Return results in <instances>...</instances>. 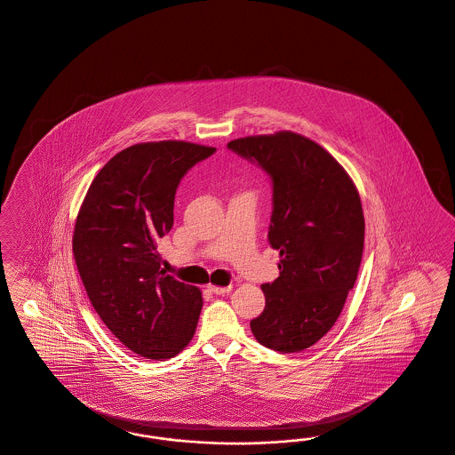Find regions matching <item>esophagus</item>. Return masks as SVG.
I'll list each match as a JSON object with an SVG mask.
<instances>
[{"instance_id": "obj_1", "label": "esophagus", "mask_w": 455, "mask_h": 455, "mask_svg": "<svg viewBox=\"0 0 455 455\" xmlns=\"http://www.w3.org/2000/svg\"><path fill=\"white\" fill-rule=\"evenodd\" d=\"M206 289H208V292H212V294H215V296H223V294H228L234 287L232 285H225V287H220V285H213V283H208L206 285Z\"/></svg>"}]
</instances>
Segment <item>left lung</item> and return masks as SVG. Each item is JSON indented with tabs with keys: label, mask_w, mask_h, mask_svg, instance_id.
Segmentation results:
<instances>
[{
	"label": "left lung",
	"mask_w": 455,
	"mask_h": 455,
	"mask_svg": "<svg viewBox=\"0 0 455 455\" xmlns=\"http://www.w3.org/2000/svg\"><path fill=\"white\" fill-rule=\"evenodd\" d=\"M272 178L268 242L279 277L264 283L266 309L251 319L255 339L279 353L315 345L334 326L355 287L364 243L360 193L345 168L317 142L292 132L228 142Z\"/></svg>",
	"instance_id": "1"
}]
</instances>
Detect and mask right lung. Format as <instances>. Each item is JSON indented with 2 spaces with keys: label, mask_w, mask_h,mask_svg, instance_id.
Instances as JSON below:
<instances>
[{
  "label": "right lung",
  "mask_w": 455,
  "mask_h": 455,
  "mask_svg": "<svg viewBox=\"0 0 455 455\" xmlns=\"http://www.w3.org/2000/svg\"><path fill=\"white\" fill-rule=\"evenodd\" d=\"M215 148L140 142L110 157L80 204L72 251L95 313L131 351L170 360L188 346L204 298L161 267L156 242L172 227L174 193Z\"/></svg>",
  "instance_id": "add662e5"
}]
</instances>
